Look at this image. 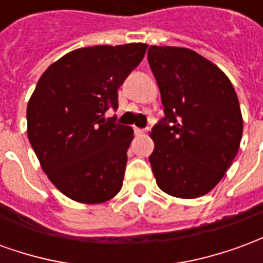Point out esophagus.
<instances>
[{
	"mask_svg": "<svg viewBox=\"0 0 263 263\" xmlns=\"http://www.w3.org/2000/svg\"><path fill=\"white\" fill-rule=\"evenodd\" d=\"M134 131H135V134H145V132L148 131V128H138V126H135Z\"/></svg>",
	"mask_w": 263,
	"mask_h": 263,
	"instance_id": "obj_1",
	"label": "esophagus"
}]
</instances>
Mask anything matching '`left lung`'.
I'll list each match as a JSON object with an SVG mask.
<instances>
[{"mask_svg":"<svg viewBox=\"0 0 263 263\" xmlns=\"http://www.w3.org/2000/svg\"><path fill=\"white\" fill-rule=\"evenodd\" d=\"M148 62L165 112L151 134L156 183L175 197H200L237 156L242 117L235 90L217 66L190 49L149 46Z\"/></svg>","mask_w":263,"mask_h":263,"instance_id":"obj_1","label":"left lung"}]
</instances>
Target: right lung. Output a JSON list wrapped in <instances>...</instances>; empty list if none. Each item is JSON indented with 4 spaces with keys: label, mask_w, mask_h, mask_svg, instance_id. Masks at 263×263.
I'll return each mask as SVG.
<instances>
[{
    "label": "right lung",
    "mask_w": 263,
    "mask_h": 263,
    "mask_svg": "<svg viewBox=\"0 0 263 263\" xmlns=\"http://www.w3.org/2000/svg\"><path fill=\"white\" fill-rule=\"evenodd\" d=\"M146 45L91 46L49 66L26 109L28 138L56 187L74 201L104 203L122 187L131 126L104 118Z\"/></svg>",
    "instance_id": "obj_1"
}]
</instances>
